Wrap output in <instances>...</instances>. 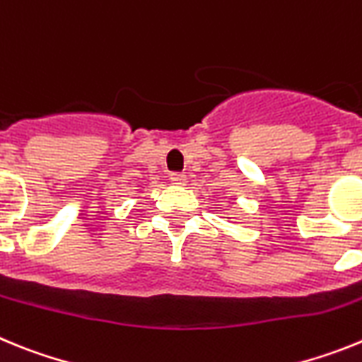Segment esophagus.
<instances>
[{"label":"esophagus","instance_id":"1","mask_svg":"<svg viewBox=\"0 0 362 362\" xmlns=\"http://www.w3.org/2000/svg\"><path fill=\"white\" fill-rule=\"evenodd\" d=\"M170 179L172 183L177 185V187H185V185H187V175L185 174H172Z\"/></svg>","mask_w":362,"mask_h":362}]
</instances>
